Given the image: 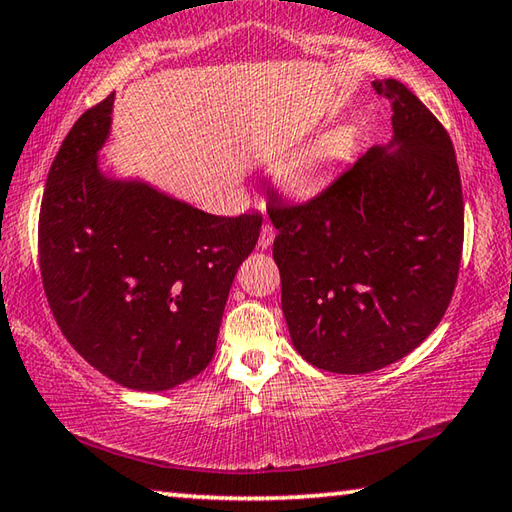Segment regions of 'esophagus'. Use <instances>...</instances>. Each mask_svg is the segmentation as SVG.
Masks as SVG:
<instances>
[{"label":"esophagus","instance_id":"obj_1","mask_svg":"<svg viewBox=\"0 0 512 512\" xmlns=\"http://www.w3.org/2000/svg\"><path fill=\"white\" fill-rule=\"evenodd\" d=\"M273 239H275V228L271 223H264V228H262V232H259V241H257V246L262 248V250H266V248H271V244H273Z\"/></svg>","mask_w":512,"mask_h":512}]
</instances>
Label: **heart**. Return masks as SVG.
Wrapping results in <instances>:
<instances>
[{"label":"heart","mask_w":512,"mask_h":512,"mask_svg":"<svg viewBox=\"0 0 512 512\" xmlns=\"http://www.w3.org/2000/svg\"><path fill=\"white\" fill-rule=\"evenodd\" d=\"M345 153H348V137L341 131H329L305 151L293 155L284 167V183L296 194L309 192L336 164L343 162Z\"/></svg>","instance_id":"b5f03b06"}]
</instances>
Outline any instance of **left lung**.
Instances as JSON below:
<instances>
[{
  "mask_svg": "<svg viewBox=\"0 0 512 512\" xmlns=\"http://www.w3.org/2000/svg\"><path fill=\"white\" fill-rule=\"evenodd\" d=\"M372 88L393 106L391 142L370 146L311 203L266 205L293 348L339 375L391 366L427 339L452 300L463 250L447 131L400 81Z\"/></svg>",
  "mask_w": 512,
  "mask_h": 512,
  "instance_id": "left-lung-1",
  "label": "left lung"
}]
</instances>
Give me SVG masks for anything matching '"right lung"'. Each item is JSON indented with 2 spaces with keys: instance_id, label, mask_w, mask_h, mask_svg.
<instances>
[{
  "instance_id": "1",
  "label": "right lung",
  "mask_w": 512,
  "mask_h": 512,
  "mask_svg": "<svg viewBox=\"0 0 512 512\" xmlns=\"http://www.w3.org/2000/svg\"><path fill=\"white\" fill-rule=\"evenodd\" d=\"M110 94L83 112L51 164L40 207L42 284L74 350L117 384L160 393L207 368L237 268L262 214H207L101 169Z\"/></svg>"
}]
</instances>
